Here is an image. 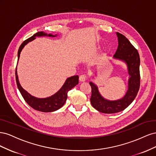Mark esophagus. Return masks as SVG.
<instances>
[{"label": "esophagus", "mask_w": 156, "mask_h": 156, "mask_svg": "<svg viewBox=\"0 0 156 156\" xmlns=\"http://www.w3.org/2000/svg\"><path fill=\"white\" fill-rule=\"evenodd\" d=\"M86 75H81L79 76V81L81 82H84L86 81Z\"/></svg>", "instance_id": "esophagus-1"}]
</instances>
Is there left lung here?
Here are the masks:
<instances>
[{
	"label": "left lung",
	"mask_w": 156,
	"mask_h": 156,
	"mask_svg": "<svg viewBox=\"0 0 156 156\" xmlns=\"http://www.w3.org/2000/svg\"><path fill=\"white\" fill-rule=\"evenodd\" d=\"M116 35L119 46L114 57L125 61L130 75L128 90L125 96L117 101L105 100L99 93L98 87L90 82L92 88L90 102L92 107L98 111L106 114H112L124 111L134 100L140 88V57L138 51L123 34L116 32Z\"/></svg>",
	"instance_id": "1"
}]
</instances>
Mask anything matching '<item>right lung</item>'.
Segmentation results:
<instances>
[{
  "label": "right lung",
  "instance_id": "right-lung-1",
  "mask_svg": "<svg viewBox=\"0 0 156 156\" xmlns=\"http://www.w3.org/2000/svg\"><path fill=\"white\" fill-rule=\"evenodd\" d=\"M55 36L52 34H47L43 32H38L36 33L35 34L31 36L29 38L27 39L23 42L22 44L20 45V48L18 50V60L20 58V53L22 49L24 48V46L28 43L29 41H30L36 38V36ZM16 79L17 85L18 87L19 90L21 92L23 98H24L25 101L29 104L32 108L34 109L44 112H53L59 109L60 108L62 107L68 98V93L69 90L73 88L75 86H76L79 83V77L78 75H75L71 77H69L66 81L65 83L62 87L61 88L60 90L56 93L55 95L52 96L51 97L48 98H36L34 96H32L30 94L28 93L26 90L23 89L19 83L18 77L17 74V69H16Z\"/></svg>",
  "mask_w": 156,
  "mask_h": 156
}]
</instances>
